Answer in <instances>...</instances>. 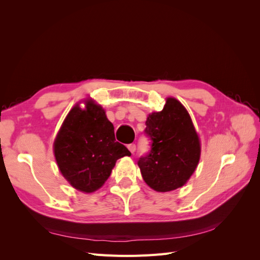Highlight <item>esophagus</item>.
Listing matches in <instances>:
<instances>
[{
    "label": "esophagus",
    "instance_id": "1",
    "mask_svg": "<svg viewBox=\"0 0 260 260\" xmlns=\"http://www.w3.org/2000/svg\"><path fill=\"white\" fill-rule=\"evenodd\" d=\"M128 149H129V151L133 154V153L136 152L137 146H136V144H129V145H128Z\"/></svg>",
    "mask_w": 260,
    "mask_h": 260
}]
</instances>
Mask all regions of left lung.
I'll list each match as a JSON object with an SVG mask.
<instances>
[{"label": "left lung", "mask_w": 260, "mask_h": 260, "mask_svg": "<svg viewBox=\"0 0 260 260\" xmlns=\"http://www.w3.org/2000/svg\"><path fill=\"white\" fill-rule=\"evenodd\" d=\"M145 124L151 151L138 161L145 183L156 192L183 186L201 157L200 138L185 107L168 98L162 111L149 114Z\"/></svg>", "instance_id": "obj_1"}]
</instances>
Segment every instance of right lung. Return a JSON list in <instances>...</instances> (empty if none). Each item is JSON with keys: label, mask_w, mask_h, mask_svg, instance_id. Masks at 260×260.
<instances>
[{"label": "right lung", "mask_w": 260, "mask_h": 260, "mask_svg": "<svg viewBox=\"0 0 260 260\" xmlns=\"http://www.w3.org/2000/svg\"><path fill=\"white\" fill-rule=\"evenodd\" d=\"M54 155L70 185L92 193L105 183L117 159L131 153L116 142L103 107L86 100L84 108L77 104L66 116L54 141Z\"/></svg>", "instance_id": "1"}]
</instances>
